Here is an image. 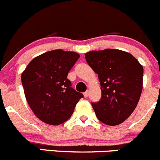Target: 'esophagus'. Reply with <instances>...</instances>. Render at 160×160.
Here are the masks:
<instances>
[{
	"label": "esophagus",
	"mask_w": 160,
	"mask_h": 160,
	"mask_svg": "<svg viewBox=\"0 0 160 160\" xmlns=\"http://www.w3.org/2000/svg\"><path fill=\"white\" fill-rule=\"evenodd\" d=\"M88 91L85 92H84V96L86 98V97H88Z\"/></svg>",
	"instance_id": "esophagus-1"
}]
</instances>
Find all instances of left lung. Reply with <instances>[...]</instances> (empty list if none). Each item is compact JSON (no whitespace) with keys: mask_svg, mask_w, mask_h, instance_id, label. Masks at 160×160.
Instances as JSON below:
<instances>
[{"mask_svg":"<svg viewBox=\"0 0 160 160\" xmlns=\"http://www.w3.org/2000/svg\"><path fill=\"white\" fill-rule=\"evenodd\" d=\"M88 65L98 75L102 96L92 102L96 117L107 125H118L131 116L142 91L143 67L131 53L115 49L85 53Z\"/></svg>","mask_w":160,"mask_h":160,"instance_id":"left-lung-1","label":"left lung"}]
</instances>
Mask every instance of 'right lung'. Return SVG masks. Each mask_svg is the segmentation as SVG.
<instances>
[{"label": "right lung", "instance_id": "add662e5", "mask_svg": "<svg viewBox=\"0 0 160 160\" xmlns=\"http://www.w3.org/2000/svg\"><path fill=\"white\" fill-rule=\"evenodd\" d=\"M80 55L54 50L35 58L22 74L27 102L40 121L59 125L71 118L83 94L67 78Z\"/></svg>", "mask_w": 160, "mask_h": 160}]
</instances>
